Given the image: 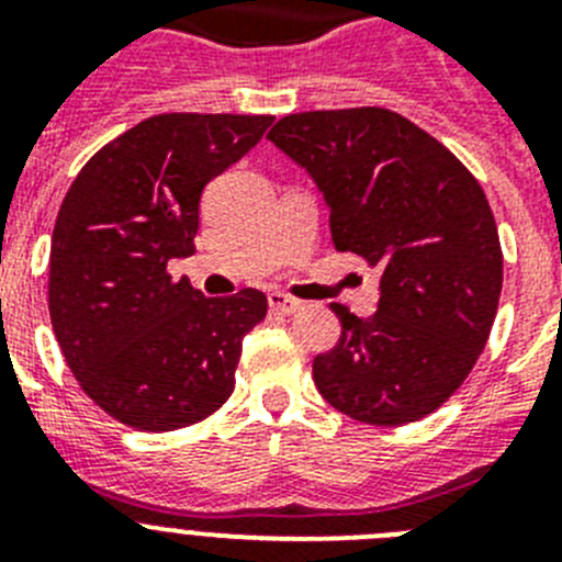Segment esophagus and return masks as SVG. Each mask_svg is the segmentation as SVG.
I'll list each match as a JSON object with an SVG mask.
<instances>
[{"instance_id": "obj_1", "label": "esophagus", "mask_w": 562, "mask_h": 562, "mask_svg": "<svg viewBox=\"0 0 562 562\" xmlns=\"http://www.w3.org/2000/svg\"><path fill=\"white\" fill-rule=\"evenodd\" d=\"M267 301H270V310L281 312V315H292V312L301 310V301L284 295V292H270V295H267Z\"/></svg>"}]
</instances>
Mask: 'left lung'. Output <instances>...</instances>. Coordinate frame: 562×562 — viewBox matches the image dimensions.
<instances>
[{"label": "left lung", "mask_w": 562, "mask_h": 562, "mask_svg": "<svg viewBox=\"0 0 562 562\" xmlns=\"http://www.w3.org/2000/svg\"><path fill=\"white\" fill-rule=\"evenodd\" d=\"M329 202L337 252L380 270V304H331L340 337L312 362L331 408L396 428L441 408L486 346L504 284L498 227L464 162L382 106L286 114L267 134Z\"/></svg>", "instance_id": "left-lung-1"}]
</instances>
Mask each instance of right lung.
Listing matches in <instances>:
<instances>
[{
  "instance_id": "right-lung-1",
  "label": "right lung",
  "mask_w": 562,
  "mask_h": 562,
  "mask_svg": "<svg viewBox=\"0 0 562 562\" xmlns=\"http://www.w3.org/2000/svg\"><path fill=\"white\" fill-rule=\"evenodd\" d=\"M272 121L154 114L92 154L58 207L53 331L83 394L128 428H188L233 394L241 337L265 321L267 295L205 297L168 261L193 256L202 191Z\"/></svg>"
}]
</instances>
